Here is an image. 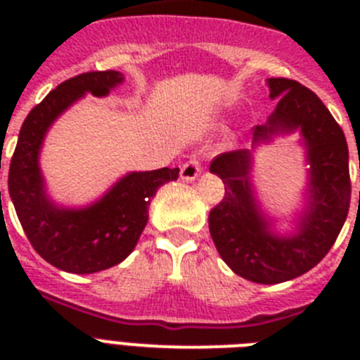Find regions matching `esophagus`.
<instances>
[{"label":"esophagus","mask_w":360,"mask_h":360,"mask_svg":"<svg viewBox=\"0 0 360 360\" xmlns=\"http://www.w3.org/2000/svg\"><path fill=\"white\" fill-rule=\"evenodd\" d=\"M200 174V162L196 160V158H191V160H187L186 164L180 167V178H182L184 182H193V180H196Z\"/></svg>","instance_id":"esophagus-1"}]
</instances>
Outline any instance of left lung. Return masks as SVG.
Wrapping results in <instances>:
<instances>
[{
  "label": "left lung",
  "instance_id": "obj_1",
  "mask_svg": "<svg viewBox=\"0 0 360 360\" xmlns=\"http://www.w3.org/2000/svg\"><path fill=\"white\" fill-rule=\"evenodd\" d=\"M274 111L254 128L252 148L224 153L211 171L225 186L224 200L209 214L216 250L234 274L259 285L303 276L323 259L349 209L348 144L328 108L292 79H266ZM300 133L309 165L302 207L287 228L269 213L253 184L257 149L279 136Z\"/></svg>",
  "mask_w": 360,
  "mask_h": 360
}]
</instances>
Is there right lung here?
<instances>
[{"mask_svg":"<svg viewBox=\"0 0 360 360\" xmlns=\"http://www.w3.org/2000/svg\"><path fill=\"white\" fill-rule=\"evenodd\" d=\"M122 82V73L108 70L57 86L25 119L11 162L8 195L25 234L43 259L72 274H95L124 262L148 224L158 187L178 178V167L129 171L86 205H63L49 193L41 151L50 128L82 97H106Z\"/></svg>","mask_w":360,"mask_h":360,"instance_id":"add662e5","label":"right lung"}]
</instances>
